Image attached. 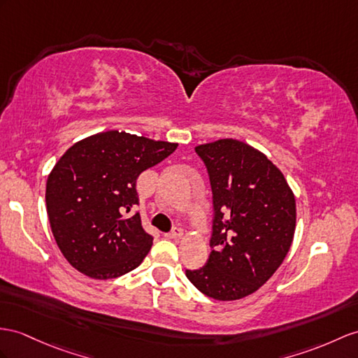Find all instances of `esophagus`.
I'll return each mask as SVG.
<instances>
[{
    "label": "esophagus",
    "mask_w": 358,
    "mask_h": 358,
    "mask_svg": "<svg viewBox=\"0 0 358 358\" xmlns=\"http://www.w3.org/2000/svg\"><path fill=\"white\" fill-rule=\"evenodd\" d=\"M165 237H169V238H180L182 237V229L179 228V226H174V228L171 229V232L165 234Z\"/></svg>",
    "instance_id": "esophagus-1"
}]
</instances>
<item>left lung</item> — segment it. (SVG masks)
<instances>
[{
	"mask_svg": "<svg viewBox=\"0 0 358 358\" xmlns=\"http://www.w3.org/2000/svg\"><path fill=\"white\" fill-rule=\"evenodd\" d=\"M213 189L211 254L185 275L217 301H237L266 284L289 252L296 200L281 170L254 147L226 138L196 147Z\"/></svg>",
	"mask_w": 358,
	"mask_h": 358,
	"instance_id": "8db88e82",
	"label": "left lung"
}]
</instances>
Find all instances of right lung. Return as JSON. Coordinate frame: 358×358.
<instances>
[{
  "label": "right lung",
  "mask_w": 358,
  "mask_h": 358,
  "mask_svg": "<svg viewBox=\"0 0 358 358\" xmlns=\"http://www.w3.org/2000/svg\"><path fill=\"white\" fill-rule=\"evenodd\" d=\"M176 147L108 130L76 143L56 162L47 179V214L60 252L78 272L112 280L143 263L153 237L139 213L126 214L139 203V174Z\"/></svg>",
  "instance_id": "obj_1"
}]
</instances>
